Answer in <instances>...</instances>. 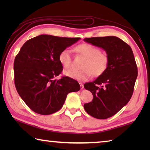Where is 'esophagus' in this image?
I'll return each instance as SVG.
<instances>
[{"label": "esophagus", "instance_id": "obj_1", "mask_svg": "<svg viewBox=\"0 0 150 150\" xmlns=\"http://www.w3.org/2000/svg\"><path fill=\"white\" fill-rule=\"evenodd\" d=\"M79 85H80V87H81V89H83V88H84V85L82 83H79Z\"/></svg>", "mask_w": 150, "mask_h": 150}]
</instances>
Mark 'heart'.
<instances>
[{"instance_id": "1", "label": "heart", "mask_w": 150, "mask_h": 150, "mask_svg": "<svg viewBox=\"0 0 150 150\" xmlns=\"http://www.w3.org/2000/svg\"><path fill=\"white\" fill-rule=\"evenodd\" d=\"M78 54L85 57L81 64V69H69L64 71V75L67 77L78 81H85L94 76L102 75L107 69L108 57L101 52L99 48L90 44H81L75 48ZM59 62L64 68H69L71 65V51L66 48L63 50L59 55Z\"/></svg>"}]
</instances>
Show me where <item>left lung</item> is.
<instances>
[{"label": "left lung", "mask_w": 150, "mask_h": 150, "mask_svg": "<svg viewBox=\"0 0 150 150\" xmlns=\"http://www.w3.org/2000/svg\"><path fill=\"white\" fill-rule=\"evenodd\" d=\"M84 41L106 52L108 65L102 75L84 87L92 93V102L84 108L93 117L110 118L123 108L132 97L138 76V68L129 45L116 36L94 37Z\"/></svg>", "instance_id": "obj_1"}]
</instances>
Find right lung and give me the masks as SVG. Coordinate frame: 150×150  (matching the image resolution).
Here are the masks:
<instances>
[{
  "label": "right lung",
  "instance_id": "1",
  "mask_svg": "<svg viewBox=\"0 0 150 150\" xmlns=\"http://www.w3.org/2000/svg\"><path fill=\"white\" fill-rule=\"evenodd\" d=\"M80 38L40 35L22 45L14 62L15 87L22 99L35 112L48 115L60 110L68 93L80 90L77 81L55 77L63 70L59 55Z\"/></svg>",
  "mask_w": 150,
  "mask_h": 150
}]
</instances>
